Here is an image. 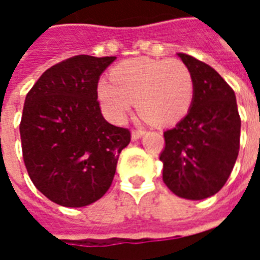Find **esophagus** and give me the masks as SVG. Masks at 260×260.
I'll return each mask as SVG.
<instances>
[{
	"label": "esophagus",
	"instance_id": "1",
	"mask_svg": "<svg viewBox=\"0 0 260 260\" xmlns=\"http://www.w3.org/2000/svg\"><path fill=\"white\" fill-rule=\"evenodd\" d=\"M143 135H145V131L136 129V131H132V134H131V138H132V141H138V139H141Z\"/></svg>",
	"mask_w": 260,
	"mask_h": 260
}]
</instances>
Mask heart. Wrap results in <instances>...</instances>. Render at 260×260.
I'll return each mask as SVG.
<instances>
[{"mask_svg": "<svg viewBox=\"0 0 260 260\" xmlns=\"http://www.w3.org/2000/svg\"><path fill=\"white\" fill-rule=\"evenodd\" d=\"M111 80H102L97 94L114 122H124L134 103L142 117L157 126L177 124L191 108L193 80L180 59H128L113 69Z\"/></svg>", "mask_w": 260, "mask_h": 260, "instance_id": "b5f03b06", "label": "heart"}]
</instances>
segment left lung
<instances>
[{
    "label": "left lung",
    "mask_w": 260,
    "mask_h": 260,
    "mask_svg": "<svg viewBox=\"0 0 260 260\" xmlns=\"http://www.w3.org/2000/svg\"><path fill=\"white\" fill-rule=\"evenodd\" d=\"M193 80L189 111L164 132L163 181L184 199L217 193L229 180L240 150L241 118L234 90L210 65L178 53Z\"/></svg>",
    "instance_id": "left-lung-1"
}]
</instances>
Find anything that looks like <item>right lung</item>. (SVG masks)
Returning a JSON list of instances; mask_svg holds the SVG:
<instances>
[{"label":"right lung","instance_id":"1","mask_svg":"<svg viewBox=\"0 0 260 260\" xmlns=\"http://www.w3.org/2000/svg\"><path fill=\"white\" fill-rule=\"evenodd\" d=\"M115 57L76 55L48 68L27 93L20 121L26 170L43 195L65 207L99 201L111 186L129 131L107 122L100 75Z\"/></svg>","mask_w":260,"mask_h":260}]
</instances>
